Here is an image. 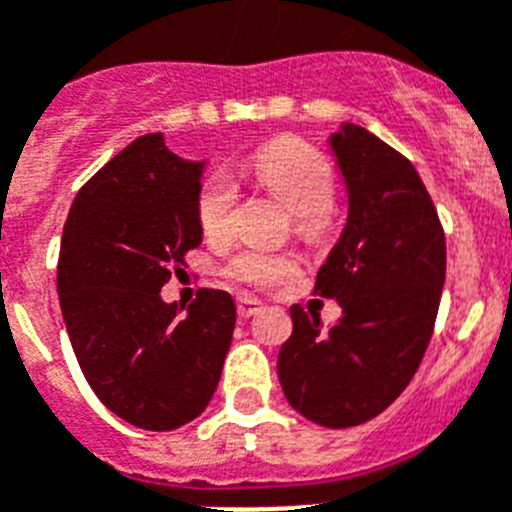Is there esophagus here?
I'll use <instances>...</instances> for the list:
<instances>
[{"instance_id": "1", "label": "esophagus", "mask_w": 512, "mask_h": 512, "mask_svg": "<svg viewBox=\"0 0 512 512\" xmlns=\"http://www.w3.org/2000/svg\"><path fill=\"white\" fill-rule=\"evenodd\" d=\"M261 311V301L251 298V295H240L238 298V314L240 319H251L253 314H259Z\"/></svg>"}]
</instances>
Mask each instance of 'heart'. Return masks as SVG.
<instances>
[{
  "label": "heart",
  "instance_id": "b5f03b06",
  "mask_svg": "<svg viewBox=\"0 0 512 512\" xmlns=\"http://www.w3.org/2000/svg\"><path fill=\"white\" fill-rule=\"evenodd\" d=\"M256 183L293 211L295 232L314 240L327 230V211L335 201V172L322 154L301 141H274L253 156ZM238 209V188L230 175L217 172L198 190V225L209 240L230 238ZM230 277L246 285H272L293 272L287 253L243 251L230 264Z\"/></svg>",
  "mask_w": 512,
  "mask_h": 512
}]
</instances>
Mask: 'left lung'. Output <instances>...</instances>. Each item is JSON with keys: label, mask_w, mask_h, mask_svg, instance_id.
Here are the masks:
<instances>
[{"label": "left lung", "mask_w": 512, "mask_h": 512, "mask_svg": "<svg viewBox=\"0 0 512 512\" xmlns=\"http://www.w3.org/2000/svg\"><path fill=\"white\" fill-rule=\"evenodd\" d=\"M329 149L348 190L340 240L316 274V293L342 316L290 308L293 335L277 374L295 411L329 429L358 426L398 398L432 340L445 232L416 167L361 125L342 122Z\"/></svg>", "instance_id": "left-lung-1"}]
</instances>
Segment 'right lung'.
<instances>
[{"label": "right lung", "instance_id": "add662e5", "mask_svg": "<svg viewBox=\"0 0 512 512\" xmlns=\"http://www.w3.org/2000/svg\"><path fill=\"white\" fill-rule=\"evenodd\" d=\"M206 162L135 138L78 190L59 248L57 293L75 358L109 411L149 432L204 413L235 329L225 290H198L188 314L159 290L201 246Z\"/></svg>", "mask_w": 512, "mask_h": 512}]
</instances>
